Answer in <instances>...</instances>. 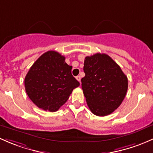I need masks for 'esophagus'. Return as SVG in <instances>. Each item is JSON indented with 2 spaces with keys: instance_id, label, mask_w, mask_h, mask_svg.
<instances>
[{
  "instance_id": "obj_1",
  "label": "esophagus",
  "mask_w": 153,
  "mask_h": 153,
  "mask_svg": "<svg viewBox=\"0 0 153 153\" xmlns=\"http://www.w3.org/2000/svg\"><path fill=\"white\" fill-rule=\"evenodd\" d=\"M76 79L78 80V81H79L80 83H81V76H79V75H78V76L76 77Z\"/></svg>"
}]
</instances>
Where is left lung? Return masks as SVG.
Here are the masks:
<instances>
[{
  "instance_id": "8db88e82",
  "label": "left lung",
  "mask_w": 153,
  "mask_h": 153,
  "mask_svg": "<svg viewBox=\"0 0 153 153\" xmlns=\"http://www.w3.org/2000/svg\"><path fill=\"white\" fill-rule=\"evenodd\" d=\"M81 86L90 111L104 117L123 102L128 90V78L120 66L105 53L86 56Z\"/></svg>"
}]
</instances>
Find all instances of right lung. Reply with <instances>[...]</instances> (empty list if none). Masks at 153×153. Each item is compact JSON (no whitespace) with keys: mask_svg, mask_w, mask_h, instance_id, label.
Masks as SVG:
<instances>
[{"mask_svg":"<svg viewBox=\"0 0 153 153\" xmlns=\"http://www.w3.org/2000/svg\"><path fill=\"white\" fill-rule=\"evenodd\" d=\"M72 66L56 51L45 53L33 63L25 78V91L39 108L56 111L80 83L72 76Z\"/></svg>","mask_w":153,"mask_h":153,"instance_id":"add662e5","label":"right lung"}]
</instances>
